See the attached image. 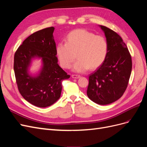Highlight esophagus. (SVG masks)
<instances>
[{"instance_id":"34e87169","label":"esophagus","mask_w":147,"mask_h":147,"mask_svg":"<svg viewBox=\"0 0 147 147\" xmlns=\"http://www.w3.org/2000/svg\"><path fill=\"white\" fill-rule=\"evenodd\" d=\"M72 77L73 78H79L80 77V75H75V74H74V75H72Z\"/></svg>"}]
</instances>
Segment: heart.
Returning a JSON list of instances; mask_svg holds the SVG:
<instances>
[{"instance_id": "1", "label": "heart", "mask_w": 147, "mask_h": 147, "mask_svg": "<svg viewBox=\"0 0 147 147\" xmlns=\"http://www.w3.org/2000/svg\"><path fill=\"white\" fill-rule=\"evenodd\" d=\"M108 49L104 37L84 29H76L67 35L65 43L57 44L56 52L61 66L64 69L70 68L76 55L78 59L73 70L81 73L100 66L106 58Z\"/></svg>"}]
</instances>
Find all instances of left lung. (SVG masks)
Segmentation results:
<instances>
[{
	"label": "left lung",
	"instance_id": "left-lung-1",
	"mask_svg": "<svg viewBox=\"0 0 147 147\" xmlns=\"http://www.w3.org/2000/svg\"><path fill=\"white\" fill-rule=\"evenodd\" d=\"M99 27L108 42V53L104 63L89 77L87 96L97 104L107 105L119 99L125 91L132 59L122 38L105 26Z\"/></svg>",
	"mask_w": 147,
	"mask_h": 147
}]
</instances>
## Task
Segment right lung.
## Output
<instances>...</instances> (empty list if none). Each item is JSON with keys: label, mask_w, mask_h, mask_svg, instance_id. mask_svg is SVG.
Listing matches in <instances>:
<instances>
[{"label": "right lung", "mask_w": 147, "mask_h": 147, "mask_svg": "<svg viewBox=\"0 0 147 147\" xmlns=\"http://www.w3.org/2000/svg\"><path fill=\"white\" fill-rule=\"evenodd\" d=\"M55 28L38 30L24 40L14 56V71L18 90L24 99L38 107H49L59 99L62 82L70 75L57 64ZM40 59L41 70L36 74L29 72L32 61Z\"/></svg>", "instance_id": "obj_1"}]
</instances>
